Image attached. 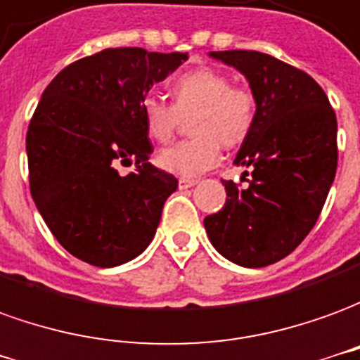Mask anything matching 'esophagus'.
<instances>
[{
	"instance_id": "34e87169",
	"label": "esophagus",
	"mask_w": 360,
	"mask_h": 360,
	"mask_svg": "<svg viewBox=\"0 0 360 360\" xmlns=\"http://www.w3.org/2000/svg\"><path fill=\"white\" fill-rule=\"evenodd\" d=\"M198 184V180L195 178H186L182 176L180 180H178V186H180V190H188V188H192V186Z\"/></svg>"
}]
</instances>
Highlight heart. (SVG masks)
Wrapping results in <instances>:
<instances>
[{
  "instance_id": "b5f03b06",
  "label": "heart",
  "mask_w": 360,
  "mask_h": 360,
  "mask_svg": "<svg viewBox=\"0 0 360 360\" xmlns=\"http://www.w3.org/2000/svg\"><path fill=\"white\" fill-rule=\"evenodd\" d=\"M172 106L155 96L141 103L145 131L157 143L174 135L180 118L190 120L192 139L159 153L160 167L180 176H195L215 167L223 147L244 143L254 126L256 98L244 86L231 85L223 71L198 68L186 71L170 85Z\"/></svg>"
}]
</instances>
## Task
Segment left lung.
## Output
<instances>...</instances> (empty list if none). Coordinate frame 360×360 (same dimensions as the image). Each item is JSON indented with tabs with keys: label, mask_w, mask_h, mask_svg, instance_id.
I'll return each mask as SVG.
<instances>
[{
	"label": "left lung",
	"mask_w": 360,
	"mask_h": 360,
	"mask_svg": "<svg viewBox=\"0 0 360 360\" xmlns=\"http://www.w3.org/2000/svg\"><path fill=\"white\" fill-rule=\"evenodd\" d=\"M209 56L246 77L256 116L234 159L252 168L248 186L223 182L225 205L203 225L221 256L236 266L266 267L289 256L320 217L338 168V120L322 86L274 56Z\"/></svg>",
	"instance_id": "8db88e82"
}]
</instances>
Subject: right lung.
I'll list each match as a JSON object with an SVG mask.
<instances>
[{
	"label": "right lung",
	"mask_w": 360,
	"mask_h": 360,
	"mask_svg": "<svg viewBox=\"0 0 360 360\" xmlns=\"http://www.w3.org/2000/svg\"><path fill=\"white\" fill-rule=\"evenodd\" d=\"M188 53L106 48L46 86L27 134L32 200L56 240L96 267H116L151 244L178 180L149 162L141 103ZM118 160L137 173L120 176Z\"/></svg>",
	"instance_id": "obj_1"
}]
</instances>
